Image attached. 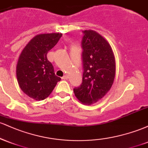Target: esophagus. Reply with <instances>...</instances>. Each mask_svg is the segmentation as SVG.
<instances>
[{
    "instance_id": "34e87169",
    "label": "esophagus",
    "mask_w": 148,
    "mask_h": 148,
    "mask_svg": "<svg viewBox=\"0 0 148 148\" xmlns=\"http://www.w3.org/2000/svg\"><path fill=\"white\" fill-rule=\"evenodd\" d=\"M67 79H68V76H67V74H65V75H64L62 77V79H63V80H67Z\"/></svg>"
}]
</instances>
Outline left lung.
Returning <instances> with one entry per match:
<instances>
[{"label": "left lung", "instance_id": "1", "mask_svg": "<svg viewBox=\"0 0 148 148\" xmlns=\"http://www.w3.org/2000/svg\"><path fill=\"white\" fill-rule=\"evenodd\" d=\"M82 40L84 74L81 86L74 89L83 104L97 102L110 90L115 76V59L104 37L92 30H86Z\"/></svg>", "mask_w": 148, "mask_h": 148}]
</instances>
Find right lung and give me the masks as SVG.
<instances>
[{
  "instance_id": "add662e5",
  "label": "right lung",
  "mask_w": 148,
  "mask_h": 148,
  "mask_svg": "<svg viewBox=\"0 0 148 148\" xmlns=\"http://www.w3.org/2000/svg\"><path fill=\"white\" fill-rule=\"evenodd\" d=\"M62 35L53 33L35 35L25 45L18 57L16 71L18 86L32 99L41 101L48 97L61 80L56 76L47 55Z\"/></svg>"
}]
</instances>
